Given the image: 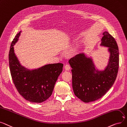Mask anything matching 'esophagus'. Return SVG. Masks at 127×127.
<instances>
[{"mask_svg": "<svg viewBox=\"0 0 127 127\" xmlns=\"http://www.w3.org/2000/svg\"><path fill=\"white\" fill-rule=\"evenodd\" d=\"M70 65L69 64H65L64 66V69L66 71H69L70 69Z\"/></svg>", "mask_w": 127, "mask_h": 127, "instance_id": "obj_1", "label": "esophagus"}]
</instances>
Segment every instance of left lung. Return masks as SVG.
<instances>
[{"label":"left lung","mask_w":127,"mask_h":127,"mask_svg":"<svg viewBox=\"0 0 127 127\" xmlns=\"http://www.w3.org/2000/svg\"><path fill=\"white\" fill-rule=\"evenodd\" d=\"M101 46L107 47L109 58L103 70L95 67L92 56L84 53L69 60L72 69V87L75 95L88 103L101 98L115 81L119 68V50L116 41L107 32L103 33Z\"/></svg>","instance_id":"8db88e82"}]
</instances>
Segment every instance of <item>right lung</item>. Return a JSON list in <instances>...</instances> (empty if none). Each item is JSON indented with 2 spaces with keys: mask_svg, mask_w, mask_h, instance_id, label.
<instances>
[{
  "mask_svg": "<svg viewBox=\"0 0 127 127\" xmlns=\"http://www.w3.org/2000/svg\"><path fill=\"white\" fill-rule=\"evenodd\" d=\"M21 32L20 31L17 33L10 46L9 60L11 76L17 91L24 98L32 103H41L52 95L64 64H47L32 69L23 65L14 49Z\"/></svg>",
  "mask_w": 127,
  "mask_h": 127,
  "instance_id": "right-lung-1",
  "label": "right lung"
}]
</instances>
